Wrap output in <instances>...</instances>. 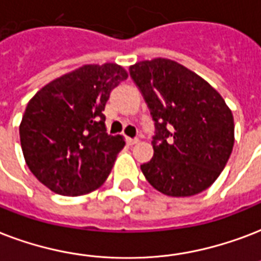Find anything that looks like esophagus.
<instances>
[{"label": "esophagus", "instance_id": "obj_1", "mask_svg": "<svg viewBox=\"0 0 261 261\" xmlns=\"http://www.w3.org/2000/svg\"><path fill=\"white\" fill-rule=\"evenodd\" d=\"M126 142L128 145H134L138 142V138H126Z\"/></svg>", "mask_w": 261, "mask_h": 261}]
</instances>
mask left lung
Returning a JSON list of instances; mask_svg holds the SVG:
<instances>
[{
    "label": "left lung",
    "mask_w": 261,
    "mask_h": 261,
    "mask_svg": "<svg viewBox=\"0 0 261 261\" xmlns=\"http://www.w3.org/2000/svg\"><path fill=\"white\" fill-rule=\"evenodd\" d=\"M130 76L154 122L153 157L141 164L153 188L171 197L208 189L227 164L234 119L222 95L172 60L139 61Z\"/></svg>",
    "instance_id": "obj_1"
}]
</instances>
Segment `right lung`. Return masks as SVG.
<instances>
[{"instance_id":"obj_1","label":"right lung","mask_w":261,"mask_h":261,"mask_svg":"<svg viewBox=\"0 0 261 261\" xmlns=\"http://www.w3.org/2000/svg\"><path fill=\"white\" fill-rule=\"evenodd\" d=\"M126 79L117 64L83 65L30 99L20 144L30 171L51 192L82 196L108 178L124 139L107 134L102 111L111 91Z\"/></svg>"}]
</instances>
